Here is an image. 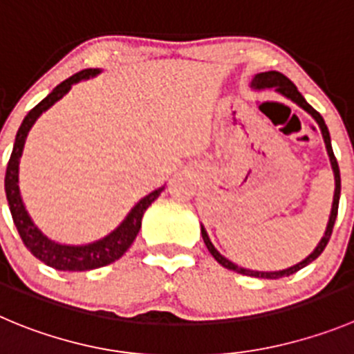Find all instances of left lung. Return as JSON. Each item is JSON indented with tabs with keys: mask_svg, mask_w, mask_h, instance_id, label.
Returning a JSON list of instances; mask_svg holds the SVG:
<instances>
[{
	"mask_svg": "<svg viewBox=\"0 0 354 354\" xmlns=\"http://www.w3.org/2000/svg\"><path fill=\"white\" fill-rule=\"evenodd\" d=\"M252 87L257 88V91H262V88H276V92H279V94L285 95L286 99H290V101H293L295 104H299L302 110H306L307 113L311 115V117L315 118L316 122H318L319 129H322L323 140H325L326 151H328L330 164H332L333 178H335V192H333V203H332V211H330L328 225H326V230H325V234H323L322 241H319L318 246L315 248V252H313L311 255L307 257V259H304L302 262L297 263V266L288 267V269H283V270H274V272H260V270H250V269H244V267L236 266V263H232L230 260H227L225 257L218 253V250L213 246V243L209 241V236H207V232H206V229H204V227H201V234H203L204 244L207 246V250H209L211 255L214 257V260H216L218 263H222L225 269L234 270V272L244 274V276L263 277V279H279V277H285V276H290V274H295L297 270H300L302 267L309 266L313 260H316L319 255H322L323 250H325V246L328 244L330 236H332V230H333V223H335V218H337V209H339V197H341V173H339V164H337V158H335V155H333L332 143H330V132H328V127H326L325 120H323L322 115H319L318 111H316L315 108H313L311 104L306 101V99H304V95L300 94L299 91H297V87L293 85V82L290 80V78H286L285 75H283V73H279V71L259 73V75H255V77H253Z\"/></svg>",
	"mask_w": 354,
	"mask_h": 354,
	"instance_id": "obj_1",
	"label": "left lung"
}]
</instances>
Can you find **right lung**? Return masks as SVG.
<instances>
[{"instance_id": "obj_1", "label": "right lung", "mask_w": 354, "mask_h": 354, "mask_svg": "<svg viewBox=\"0 0 354 354\" xmlns=\"http://www.w3.org/2000/svg\"><path fill=\"white\" fill-rule=\"evenodd\" d=\"M101 69H82L77 75L69 77L62 84H59L47 97L38 102L22 120L21 127L15 136V143H13L12 155H10L8 166H6L5 174V192L6 201H8L10 213H12L13 223L17 227L19 236H21L22 243L26 244L29 252L41 260L43 263H47L48 267H54L57 270H69V272H78V270H92L97 267H104L108 263L115 262L120 259L125 252L129 250L134 239H136L138 232L141 229V218H143L145 211L148 209L151 203L160 196L164 187L157 188L151 194L140 201L136 206L129 211L124 222L117 227L111 234L106 237L95 241V243L84 244V246H68V244H59L55 241L48 239L47 236H43L41 230L32 223L31 216L26 211L24 203H22L21 190H19V162H21L22 150H24L26 138L35 122L38 120L39 115L43 111H47L48 108L57 102L66 92H69L73 84H77L80 80H88V78L99 75Z\"/></svg>"}]
</instances>
